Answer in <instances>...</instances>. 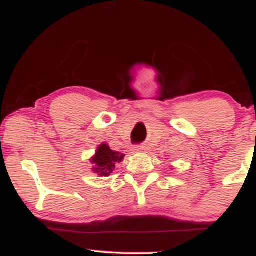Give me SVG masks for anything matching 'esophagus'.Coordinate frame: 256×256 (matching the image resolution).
I'll return each mask as SVG.
<instances>
[{"mask_svg": "<svg viewBox=\"0 0 256 256\" xmlns=\"http://www.w3.org/2000/svg\"><path fill=\"white\" fill-rule=\"evenodd\" d=\"M134 150H136V152H144L146 146H134Z\"/></svg>", "mask_w": 256, "mask_h": 256, "instance_id": "34e87169", "label": "esophagus"}]
</instances>
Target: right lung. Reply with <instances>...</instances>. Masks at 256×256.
<instances>
[{
	"instance_id": "obj_1",
	"label": "right lung",
	"mask_w": 256,
	"mask_h": 256,
	"mask_svg": "<svg viewBox=\"0 0 256 256\" xmlns=\"http://www.w3.org/2000/svg\"><path fill=\"white\" fill-rule=\"evenodd\" d=\"M124 154L113 152L106 143L101 144L98 148L96 155L94 156L92 164H95L96 167H94V172H98V176H110L113 170L116 168V165L118 162H122Z\"/></svg>"
}]
</instances>
